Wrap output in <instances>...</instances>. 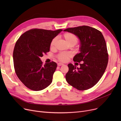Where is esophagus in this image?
Returning a JSON list of instances; mask_svg holds the SVG:
<instances>
[{"instance_id":"obj_1","label":"esophagus","mask_w":121,"mask_h":121,"mask_svg":"<svg viewBox=\"0 0 121 121\" xmlns=\"http://www.w3.org/2000/svg\"><path fill=\"white\" fill-rule=\"evenodd\" d=\"M57 65H58V66H61L62 65H64V64H63V63H58V64H57Z\"/></svg>"}]
</instances>
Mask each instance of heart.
<instances>
[{"instance_id": "obj_1", "label": "heart", "mask_w": 121, "mask_h": 121, "mask_svg": "<svg viewBox=\"0 0 121 121\" xmlns=\"http://www.w3.org/2000/svg\"><path fill=\"white\" fill-rule=\"evenodd\" d=\"M63 37L68 44H72L73 46L77 44L78 42V38L73 33L67 32L63 34ZM57 40V38L55 37L51 41L50 47L53 48ZM71 56V54L69 52H60L57 55V58L62 62H66L68 60L69 57Z\"/></svg>"}]
</instances>
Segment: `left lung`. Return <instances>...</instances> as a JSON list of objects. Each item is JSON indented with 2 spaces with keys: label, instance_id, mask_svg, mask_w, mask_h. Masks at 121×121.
<instances>
[{
  "label": "left lung",
  "instance_id": "8db88e82",
  "mask_svg": "<svg viewBox=\"0 0 121 121\" xmlns=\"http://www.w3.org/2000/svg\"><path fill=\"white\" fill-rule=\"evenodd\" d=\"M64 31L78 37L80 52L74 56L73 60L82 62L79 68L71 63L68 64L66 80L78 90L89 89L99 82L107 66L108 54L104 36L100 31L85 25L68 28Z\"/></svg>",
  "mask_w": 121,
  "mask_h": 121
}]
</instances>
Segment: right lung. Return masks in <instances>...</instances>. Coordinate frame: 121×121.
I'll return each instance as SVG.
<instances>
[{
    "label": "right lung",
    "instance_id": "right-lung-1",
    "mask_svg": "<svg viewBox=\"0 0 121 121\" xmlns=\"http://www.w3.org/2000/svg\"><path fill=\"white\" fill-rule=\"evenodd\" d=\"M62 31L32 29L17 40L13 52L15 71L30 90L40 91L52 83L57 64L52 61L43 65L40 57L49 52L51 41Z\"/></svg>",
    "mask_w": 121,
    "mask_h": 121
}]
</instances>
